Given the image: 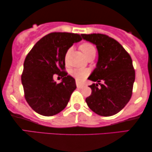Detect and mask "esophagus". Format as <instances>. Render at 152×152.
<instances>
[{
	"instance_id": "1",
	"label": "esophagus",
	"mask_w": 152,
	"mask_h": 152,
	"mask_svg": "<svg viewBox=\"0 0 152 152\" xmlns=\"http://www.w3.org/2000/svg\"><path fill=\"white\" fill-rule=\"evenodd\" d=\"M76 86H77L78 88H82L84 87V85L82 83H80L78 82H76Z\"/></svg>"
}]
</instances>
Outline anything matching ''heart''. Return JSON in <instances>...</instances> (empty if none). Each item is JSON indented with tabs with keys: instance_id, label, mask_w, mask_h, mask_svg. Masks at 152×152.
<instances>
[{
	"instance_id": "heart-1",
	"label": "heart",
	"mask_w": 152,
	"mask_h": 152,
	"mask_svg": "<svg viewBox=\"0 0 152 152\" xmlns=\"http://www.w3.org/2000/svg\"><path fill=\"white\" fill-rule=\"evenodd\" d=\"M80 49L81 50L86 58H88L90 55H95L96 50L93 44L90 43H84L80 45ZM69 55V51H67L64 56V60L66 62L68 61ZM88 74H89V72L87 69H75L72 72V75L74 76V77L78 81H80V80L86 78Z\"/></svg>"
}]
</instances>
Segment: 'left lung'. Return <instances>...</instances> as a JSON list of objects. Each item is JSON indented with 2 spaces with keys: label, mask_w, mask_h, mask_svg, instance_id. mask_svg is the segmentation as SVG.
<instances>
[{
  "label": "left lung",
  "mask_w": 152,
  "mask_h": 152,
  "mask_svg": "<svg viewBox=\"0 0 152 152\" xmlns=\"http://www.w3.org/2000/svg\"><path fill=\"white\" fill-rule=\"evenodd\" d=\"M81 36L84 40L95 44L98 51L96 68L88 77L97 83L89 86L92 93L86 102L99 116H113L124 108L132 96L135 78L132 59L118 41L108 36L101 34ZM100 81L104 83L99 84Z\"/></svg>",
  "instance_id": "8db88e82"
}]
</instances>
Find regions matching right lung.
<instances>
[{
    "instance_id": "right-lung-1",
    "label": "right lung",
    "mask_w": 152,
    "mask_h": 152,
    "mask_svg": "<svg viewBox=\"0 0 152 152\" xmlns=\"http://www.w3.org/2000/svg\"><path fill=\"white\" fill-rule=\"evenodd\" d=\"M81 40L77 34L50 33L40 39L26 55L22 83L25 99L36 113L54 116L66 107L76 86L74 78L64 72V56L73 44ZM55 74L63 78L62 82L53 80Z\"/></svg>"
}]
</instances>
